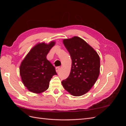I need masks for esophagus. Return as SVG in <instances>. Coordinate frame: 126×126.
Instances as JSON below:
<instances>
[{"instance_id":"1","label":"esophagus","mask_w":126,"mask_h":126,"mask_svg":"<svg viewBox=\"0 0 126 126\" xmlns=\"http://www.w3.org/2000/svg\"><path fill=\"white\" fill-rule=\"evenodd\" d=\"M60 67H56V72H59V71L60 70Z\"/></svg>"}]
</instances>
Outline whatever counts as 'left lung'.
<instances>
[{
  "label": "left lung",
  "mask_w": 126,
  "mask_h": 126,
  "mask_svg": "<svg viewBox=\"0 0 126 126\" xmlns=\"http://www.w3.org/2000/svg\"><path fill=\"white\" fill-rule=\"evenodd\" d=\"M63 43L69 53L72 64L69 77L62 81V85L73 96H82L89 91L98 78L99 56L78 37L64 39Z\"/></svg>",
  "instance_id": "8db88e82"
}]
</instances>
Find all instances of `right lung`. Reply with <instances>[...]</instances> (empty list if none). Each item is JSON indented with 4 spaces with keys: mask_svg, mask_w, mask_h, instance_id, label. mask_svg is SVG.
Returning a JSON list of instances; mask_svg holds the SVG:
<instances>
[{
    "mask_svg": "<svg viewBox=\"0 0 126 126\" xmlns=\"http://www.w3.org/2000/svg\"><path fill=\"white\" fill-rule=\"evenodd\" d=\"M52 41L47 45L41 43L33 47L20 66L22 82L31 92L39 94L46 90L54 75H57L55 67L46 58L50 49L55 45Z\"/></svg>",
    "mask_w": 126,
    "mask_h": 126,
    "instance_id": "right-lung-1",
    "label": "right lung"
}]
</instances>
